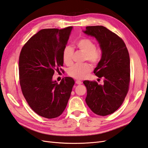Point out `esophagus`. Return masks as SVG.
Here are the masks:
<instances>
[{
	"mask_svg": "<svg viewBox=\"0 0 148 148\" xmlns=\"http://www.w3.org/2000/svg\"><path fill=\"white\" fill-rule=\"evenodd\" d=\"M75 83L77 84V85H81V84H82V82L81 81H79V80H77L75 82Z\"/></svg>",
	"mask_w": 148,
	"mask_h": 148,
	"instance_id": "esophagus-1",
	"label": "esophagus"
}]
</instances>
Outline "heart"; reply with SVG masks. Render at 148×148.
Instances as JSON below:
<instances>
[{
    "instance_id": "obj_1",
    "label": "heart",
    "mask_w": 148,
    "mask_h": 148,
    "mask_svg": "<svg viewBox=\"0 0 148 148\" xmlns=\"http://www.w3.org/2000/svg\"><path fill=\"white\" fill-rule=\"evenodd\" d=\"M78 49L85 54V60L90 62L93 65H97L100 62L102 57V50L99 48L96 47L95 43L89 38H82L76 43ZM73 49L72 47L68 45L63 49L62 53L63 62L67 66L72 63ZM91 70V66L88 63L75 64L69 68L68 74L70 77L75 79H83Z\"/></svg>"
}]
</instances>
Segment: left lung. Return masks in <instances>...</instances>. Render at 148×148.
I'll use <instances>...</instances> for the list:
<instances>
[{"instance_id":"1","label":"left lung","mask_w":148,"mask_h":148,"mask_svg":"<svg viewBox=\"0 0 148 148\" xmlns=\"http://www.w3.org/2000/svg\"><path fill=\"white\" fill-rule=\"evenodd\" d=\"M83 32L94 37L102 50V57L93 72L103 78V85L85 80L87 105L100 116L113 113L122 105L129 89L130 60L125 42L103 26H88Z\"/></svg>"}]
</instances>
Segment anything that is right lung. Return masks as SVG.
Instances as JSON below:
<instances>
[{"label":"right lung","instance_id":"obj_1","mask_svg":"<svg viewBox=\"0 0 148 148\" xmlns=\"http://www.w3.org/2000/svg\"><path fill=\"white\" fill-rule=\"evenodd\" d=\"M73 27L40 30L22 47L19 57L20 85L34 111L48 119L57 118L65 110L74 79L53 81L55 70L63 64L62 53Z\"/></svg>","mask_w":148,"mask_h":148}]
</instances>
